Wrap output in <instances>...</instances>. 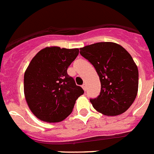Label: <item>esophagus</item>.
<instances>
[{"mask_svg":"<svg viewBox=\"0 0 154 154\" xmlns=\"http://www.w3.org/2000/svg\"><path fill=\"white\" fill-rule=\"evenodd\" d=\"M82 89H83V90H84V91H86V83H84V84H82Z\"/></svg>","mask_w":154,"mask_h":154,"instance_id":"34e87169","label":"esophagus"}]
</instances>
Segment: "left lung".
Wrapping results in <instances>:
<instances>
[{
	"instance_id": "1",
	"label": "left lung",
	"mask_w": 154,
	"mask_h": 154,
	"mask_svg": "<svg viewBox=\"0 0 154 154\" xmlns=\"http://www.w3.org/2000/svg\"><path fill=\"white\" fill-rule=\"evenodd\" d=\"M80 54L96 69L101 93L91 99L97 112L105 116L124 113L138 94V67L124 47L114 42H97L80 48Z\"/></svg>"
}]
</instances>
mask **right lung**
Returning <instances> with one entry per match:
<instances>
[{
    "label": "right lung",
    "instance_id": "right-lung-1",
    "mask_svg": "<svg viewBox=\"0 0 154 154\" xmlns=\"http://www.w3.org/2000/svg\"><path fill=\"white\" fill-rule=\"evenodd\" d=\"M79 52V49L45 47L29 63L24 73V95L30 111L40 120L62 121L83 94L82 87L67 73Z\"/></svg>",
    "mask_w": 154,
    "mask_h": 154
}]
</instances>
